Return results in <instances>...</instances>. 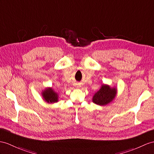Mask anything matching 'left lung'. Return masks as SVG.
Masks as SVG:
<instances>
[{
    "label": "left lung",
    "instance_id": "obj_1",
    "mask_svg": "<svg viewBox=\"0 0 154 154\" xmlns=\"http://www.w3.org/2000/svg\"><path fill=\"white\" fill-rule=\"evenodd\" d=\"M117 94L116 88H111L108 85H102L100 89L96 92L93 97V102L100 106H104L110 103Z\"/></svg>",
    "mask_w": 154,
    "mask_h": 154
}]
</instances>
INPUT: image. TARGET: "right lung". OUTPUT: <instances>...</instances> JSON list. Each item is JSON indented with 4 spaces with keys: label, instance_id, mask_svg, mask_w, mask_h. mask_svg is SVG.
Masks as SVG:
<instances>
[{
    "label": "right lung",
    "instance_id": "add662e5",
    "mask_svg": "<svg viewBox=\"0 0 154 154\" xmlns=\"http://www.w3.org/2000/svg\"><path fill=\"white\" fill-rule=\"evenodd\" d=\"M44 100L48 103H54L58 102L59 95L54 90L51 88H48L42 92Z\"/></svg>",
    "mask_w": 154,
    "mask_h": 154
}]
</instances>
